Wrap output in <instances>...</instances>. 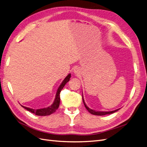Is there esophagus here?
<instances>
[{
	"label": "esophagus",
	"instance_id": "1",
	"mask_svg": "<svg viewBox=\"0 0 147 147\" xmlns=\"http://www.w3.org/2000/svg\"><path fill=\"white\" fill-rule=\"evenodd\" d=\"M73 72H74V73L75 74H79V73H80V71L79 68H78L77 67H75V68L74 69Z\"/></svg>",
	"mask_w": 147,
	"mask_h": 147
}]
</instances>
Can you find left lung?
<instances>
[{
    "instance_id": "8db88e82",
    "label": "left lung",
    "mask_w": 147,
    "mask_h": 147,
    "mask_svg": "<svg viewBox=\"0 0 147 147\" xmlns=\"http://www.w3.org/2000/svg\"><path fill=\"white\" fill-rule=\"evenodd\" d=\"M82 99H83V104L84 105V106H85L86 109L88 110V111L89 112H90V113L92 114V115H100V116H102V115H109V114H111V113H113L115 112H117V111L119 109H117V110H113V111H110V112H97V111H95V110H93L91 109H90L89 107H88L86 106L85 102H84V99H83V95H82Z\"/></svg>"
}]
</instances>
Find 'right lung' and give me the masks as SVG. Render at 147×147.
Masks as SVG:
<instances>
[{
    "label": "right lung",
    "mask_w": 147,
    "mask_h": 147,
    "mask_svg": "<svg viewBox=\"0 0 147 147\" xmlns=\"http://www.w3.org/2000/svg\"><path fill=\"white\" fill-rule=\"evenodd\" d=\"M71 77L70 74H69L67 76L65 79L63 80V82H62L61 84V85L58 88V90L57 91L56 94V97L54 102H53V104L48 107L47 108H44V109H37V110H34L32 109H30L28 107H26L23 106V108L26 109L27 110L29 111V112H32V113L38 115V116H47V115H50L53 113H55L56 110L59 108V103H60V92L61 90H63L64 86H65V84L67 83L70 80V78Z\"/></svg>",
    "instance_id": "right-lung-1"
}]
</instances>
